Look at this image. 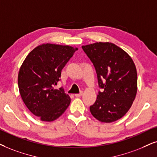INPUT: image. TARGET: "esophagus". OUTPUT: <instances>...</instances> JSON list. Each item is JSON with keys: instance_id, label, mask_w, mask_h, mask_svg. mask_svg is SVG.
<instances>
[{"instance_id": "obj_1", "label": "esophagus", "mask_w": 157, "mask_h": 157, "mask_svg": "<svg viewBox=\"0 0 157 157\" xmlns=\"http://www.w3.org/2000/svg\"><path fill=\"white\" fill-rule=\"evenodd\" d=\"M82 94H83L82 91H80V93H77V94H75V97H80V96H82Z\"/></svg>"}]
</instances>
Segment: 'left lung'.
<instances>
[{"label":"left lung","instance_id":"obj_1","mask_svg":"<svg viewBox=\"0 0 157 157\" xmlns=\"http://www.w3.org/2000/svg\"><path fill=\"white\" fill-rule=\"evenodd\" d=\"M82 48L96 69L98 91L90 106L92 115L102 122L122 118L131 107L137 93V71L131 57L111 43H96Z\"/></svg>","mask_w":157,"mask_h":157}]
</instances>
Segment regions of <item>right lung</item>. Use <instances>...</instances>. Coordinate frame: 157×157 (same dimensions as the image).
<instances>
[{"mask_svg": "<svg viewBox=\"0 0 157 157\" xmlns=\"http://www.w3.org/2000/svg\"><path fill=\"white\" fill-rule=\"evenodd\" d=\"M77 50L69 45H40L27 55L19 69L18 85L21 98L42 121L56 120L70 104L64 88L53 87L61 80V69Z\"/></svg>", "mask_w": 157, "mask_h": 157, "instance_id": "obj_1", "label": "right lung"}]
</instances>
